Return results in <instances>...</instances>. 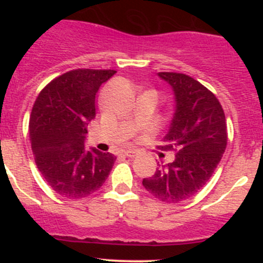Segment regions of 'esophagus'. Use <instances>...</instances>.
<instances>
[{"instance_id": "34e87169", "label": "esophagus", "mask_w": 263, "mask_h": 263, "mask_svg": "<svg viewBox=\"0 0 263 263\" xmlns=\"http://www.w3.org/2000/svg\"><path fill=\"white\" fill-rule=\"evenodd\" d=\"M125 156L134 158V157L137 156V152H136V151H134V149H127V151H125Z\"/></svg>"}]
</instances>
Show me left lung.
Masks as SVG:
<instances>
[{
    "mask_svg": "<svg viewBox=\"0 0 263 263\" xmlns=\"http://www.w3.org/2000/svg\"><path fill=\"white\" fill-rule=\"evenodd\" d=\"M172 87L174 114L162 138V151H176L143 186L165 203H180L200 190L213 176L228 143L225 114L216 96L185 74L158 73Z\"/></svg>",
    "mask_w": 263,
    "mask_h": 263,
    "instance_id": "left-lung-1",
    "label": "left lung"
}]
</instances>
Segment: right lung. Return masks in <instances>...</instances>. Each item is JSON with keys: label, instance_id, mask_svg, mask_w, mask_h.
<instances>
[{"label": "right lung", "instance_id": "1", "mask_svg": "<svg viewBox=\"0 0 263 263\" xmlns=\"http://www.w3.org/2000/svg\"><path fill=\"white\" fill-rule=\"evenodd\" d=\"M115 70L77 69L50 81L29 119L35 164L59 195L80 199L101 188L116 157L86 147V126L95 119V95Z\"/></svg>", "mask_w": 263, "mask_h": 263}]
</instances>
